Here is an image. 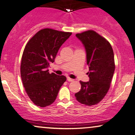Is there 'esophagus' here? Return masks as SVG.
Returning <instances> with one entry per match:
<instances>
[{
    "label": "esophagus",
    "instance_id": "1",
    "mask_svg": "<svg viewBox=\"0 0 135 135\" xmlns=\"http://www.w3.org/2000/svg\"><path fill=\"white\" fill-rule=\"evenodd\" d=\"M67 81H69V82H72V81H74V79L70 78L68 77V78H67Z\"/></svg>",
    "mask_w": 135,
    "mask_h": 135
}]
</instances>
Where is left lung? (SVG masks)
Listing matches in <instances>:
<instances>
[{
  "mask_svg": "<svg viewBox=\"0 0 135 135\" xmlns=\"http://www.w3.org/2000/svg\"><path fill=\"white\" fill-rule=\"evenodd\" d=\"M86 51L89 81H80L81 87L75 96L87 106L99 103L109 90L115 70L114 57L109 41L94 30L76 34Z\"/></svg>",
  "mask_w": 135,
  "mask_h": 135,
  "instance_id": "1",
  "label": "left lung"
}]
</instances>
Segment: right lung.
Here are the masks:
<instances>
[{"label": "right lung", "instance_id": "1", "mask_svg": "<svg viewBox=\"0 0 135 135\" xmlns=\"http://www.w3.org/2000/svg\"><path fill=\"white\" fill-rule=\"evenodd\" d=\"M71 32L41 29L29 40L24 49L21 63V76L25 90L36 106L46 107L56 99L65 76L49 73L48 68L59 49Z\"/></svg>", "mask_w": 135, "mask_h": 135}]
</instances>
